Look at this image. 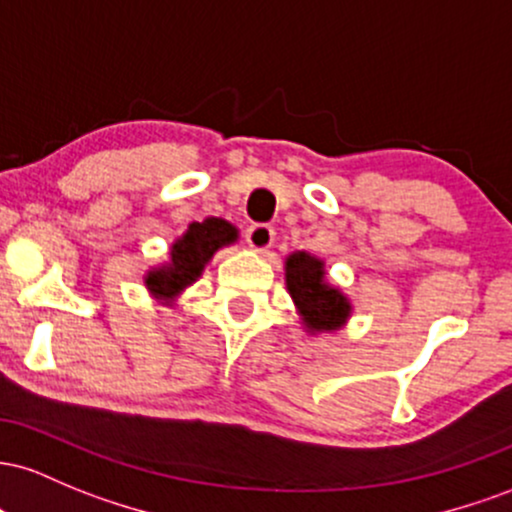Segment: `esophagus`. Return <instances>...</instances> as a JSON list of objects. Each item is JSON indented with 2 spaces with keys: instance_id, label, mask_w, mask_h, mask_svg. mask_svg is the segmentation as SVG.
Wrapping results in <instances>:
<instances>
[{
  "instance_id": "34e87169",
  "label": "esophagus",
  "mask_w": 512,
  "mask_h": 512,
  "mask_svg": "<svg viewBox=\"0 0 512 512\" xmlns=\"http://www.w3.org/2000/svg\"><path fill=\"white\" fill-rule=\"evenodd\" d=\"M246 241H249L251 249L263 254V251H268L273 246L275 229L271 225H251L249 232H246Z\"/></svg>"
}]
</instances>
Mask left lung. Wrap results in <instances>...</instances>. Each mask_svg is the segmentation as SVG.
<instances>
[{
	"label": "left lung",
	"instance_id": "8db88e82",
	"mask_svg": "<svg viewBox=\"0 0 512 512\" xmlns=\"http://www.w3.org/2000/svg\"><path fill=\"white\" fill-rule=\"evenodd\" d=\"M285 285L307 333H333L348 324L353 304L326 280V263L321 258L292 251L285 258Z\"/></svg>",
	"mask_w": 512,
	"mask_h": 512
}]
</instances>
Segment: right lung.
<instances>
[{"instance_id": "add662e5", "label": "right lung", "mask_w": 512, "mask_h": 512, "mask_svg": "<svg viewBox=\"0 0 512 512\" xmlns=\"http://www.w3.org/2000/svg\"><path fill=\"white\" fill-rule=\"evenodd\" d=\"M239 239V229L222 217H205L203 222H193L186 232L171 244L169 261L162 266L149 268L145 287L159 302L174 304L176 297L186 287H191L212 261V256L222 246L234 244Z\"/></svg>"}]
</instances>
